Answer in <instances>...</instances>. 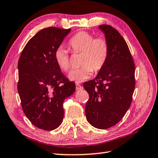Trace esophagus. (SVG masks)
Instances as JSON below:
<instances>
[{"mask_svg":"<svg viewBox=\"0 0 158 158\" xmlns=\"http://www.w3.org/2000/svg\"><path fill=\"white\" fill-rule=\"evenodd\" d=\"M82 89H83V87L81 85H80L79 84H76V90H79Z\"/></svg>","mask_w":158,"mask_h":158,"instance_id":"esophagus-1","label":"esophagus"}]
</instances>
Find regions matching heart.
<instances>
[{"mask_svg": "<svg viewBox=\"0 0 158 158\" xmlns=\"http://www.w3.org/2000/svg\"><path fill=\"white\" fill-rule=\"evenodd\" d=\"M69 45L73 53H82L80 64L82 67L70 71V81L82 83L92 77L93 70L97 73L105 66L109 55V45L105 39H96L88 32H79L70 39ZM54 58L62 71H68L70 68L68 50L59 47L55 52Z\"/></svg>", "mask_w": 158, "mask_h": 158, "instance_id": "b5f03b06", "label": "heart"}]
</instances>
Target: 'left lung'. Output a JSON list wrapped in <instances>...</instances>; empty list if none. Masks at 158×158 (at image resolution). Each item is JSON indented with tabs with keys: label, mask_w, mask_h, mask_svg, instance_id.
<instances>
[{
	"label": "left lung",
	"mask_w": 158,
	"mask_h": 158,
	"mask_svg": "<svg viewBox=\"0 0 158 158\" xmlns=\"http://www.w3.org/2000/svg\"><path fill=\"white\" fill-rule=\"evenodd\" d=\"M99 29L109 45L106 62L94 79L83 83L89 98L85 105L88 122L98 129L115 126L130 106L135 88V66L123 36L109 25Z\"/></svg>",
	"instance_id": "1"
}]
</instances>
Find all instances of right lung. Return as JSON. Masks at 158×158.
<instances>
[{
  "instance_id": "1",
  "label": "right lung",
  "mask_w": 158,
  "mask_h": 158,
  "mask_svg": "<svg viewBox=\"0 0 158 158\" xmlns=\"http://www.w3.org/2000/svg\"><path fill=\"white\" fill-rule=\"evenodd\" d=\"M71 29L49 27L29 40L18 61V91L22 109L38 128L52 130L62 123L63 102L75 91L54 58Z\"/></svg>"
}]
</instances>
